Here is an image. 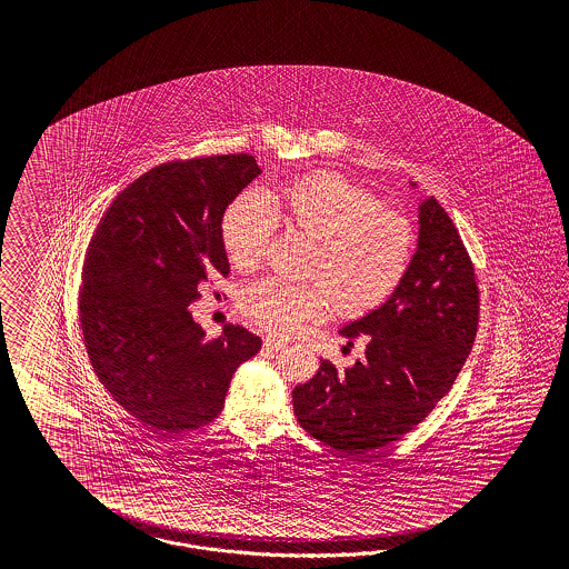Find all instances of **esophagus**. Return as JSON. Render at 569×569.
Segmentation results:
<instances>
[{
  "label": "esophagus",
  "instance_id": "34e87169",
  "mask_svg": "<svg viewBox=\"0 0 569 569\" xmlns=\"http://www.w3.org/2000/svg\"><path fill=\"white\" fill-rule=\"evenodd\" d=\"M286 346L288 345H286L283 340H277V338H264V342H262V348L269 350V352H279V350H283Z\"/></svg>",
  "mask_w": 569,
  "mask_h": 569
}]
</instances>
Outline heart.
<instances>
[{
	"label": "heart",
	"mask_w": 569,
	"mask_h": 569,
	"mask_svg": "<svg viewBox=\"0 0 569 569\" xmlns=\"http://www.w3.org/2000/svg\"><path fill=\"white\" fill-rule=\"evenodd\" d=\"M317 241L310 276L292 283L264 277L241 293V312L276 336H293L326 317L331 305L348 315L379 307L397 290L413 254V229L378 198L331 172L293 181L277 193L243 191L227 208L223 243L240 271L259 264L276 220Z\"/></svg>",
	"instance_id": "b5f03b06"
}]
</instances>
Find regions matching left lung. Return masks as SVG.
<instances>
[{"label":"left lung","instance_id":"left-lung-1","mask_svg":"<svg viewBox=\"0 0 569 569\" xmlns=\"http://www.w3.org/2000/svg\"><path fill=\"white\" fill-rule=\"evenodd\" d=\"M417 248L397 290L340 329L348 340L367 336L361 361L345 371L323 361L293 388L298 423L346 455L386 447L421 423L476 340L478 286L459 231L433 196L417 207Z\"/></svg>","mask_w":569,"mask_h":569}]
</instances>
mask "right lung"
Masks as SVG:
<instances>
[{
    "mask_svg": "<svg viewBox=\"0 0 569 569\" xmlns=\"http://www.w3.org/2000/svg\"><path fill=\"white\" fill-rule=\"evenodd\" d=\"M254 156L160 164L117 196L83 264L79 319L96 376L150 430L212 421L260 338L224 326L207 340L191 310L200 288L229 276L223 214L260 174Z\"/></svg>",
    "mask_w": 569,
    "mask_h": 569,
    "instance_id": "obj_1",
    "label": "right lung"
}]
</instances>
